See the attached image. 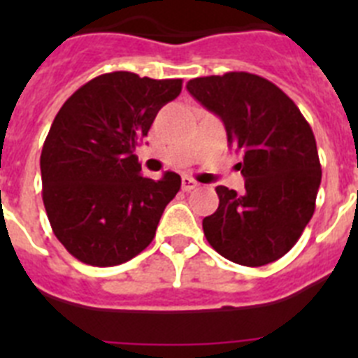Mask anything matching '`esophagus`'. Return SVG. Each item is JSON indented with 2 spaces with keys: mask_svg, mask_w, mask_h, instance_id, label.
<instances>
[{
  "mask_svg": "<svg viewBox=\"0 0 358 358\" xmlns=\"http://www.w3.org/2000/svg\"><path fill=\"white\" fill-rule=\"evenodd\" d=\"M199 186V182L195 181V179H192V177L185 176L182 177V189L185 192H192V189H195Z\"/></svg>",
  "mask_w": 358,
  "mask_h": 358,
  "instance_id": "obj_1",
  "label": "esophagus"
}]
</instances>
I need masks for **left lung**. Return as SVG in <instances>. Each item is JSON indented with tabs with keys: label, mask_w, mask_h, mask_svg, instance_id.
I'll use <instances>...</instances> for the list:
<instances>
[{
	"label": "left lung",
	"mask_w": 358,
	"mask_h": 358,
	"mask_svg": "<svg viewBox=\"0 0 358 358\" xmlns=\"http://www.w3.org/2000/svg\"><path fill=\"white\" fill-rule=\"evenodd\" d=\"M189 94L224 122L242 154L245 192L217 186L218 208L202 220L211 248L262 267L294 248L314 215L321 185L317 145L296 103L267 78L245 71L199 77Z\"/></svg>",
	"instance_id": "8db88e82"
}]
</instances>
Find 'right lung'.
I'll use <instances>...</instances> for the list:
<instances>
[{
	"mask_svg": "<svg viewBox=\"0 0 358 358\" xmlns=\"http://www.w3.org/2000/svg\"><path fill=\"white\" fill-rule=\"evenodd\" d=\"M181 90V78L113 71L82 85L57 113L41 152L43 202L53 233L77 260L125 264L156 236L181 177H143L134 152Z\"/></svg>",
	"mask_w": 358,
	"mask_h": 358,
	"instance_id": "obj_1",
	"label": "right lung"
}]
</instances>
